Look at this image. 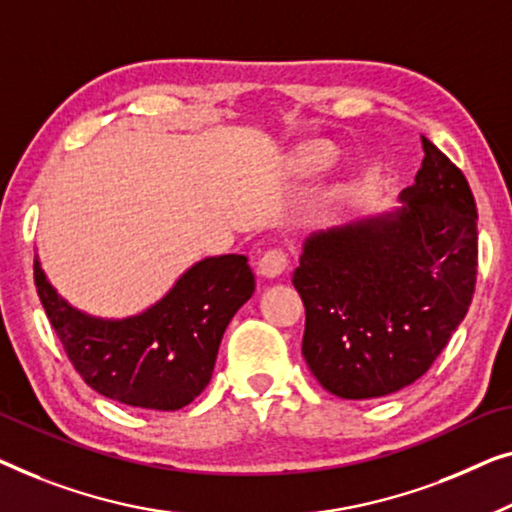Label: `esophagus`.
Instances as JSON below:
<instances>
[{"instance_id": "obj_1", "label": "esophagus", "mask_w": 512, "mask_h": 512, "mask_svg": "<svg viewBox=\"0 0 512 512\" xmlns=\"http://www.w3.org/2000/svg\"><path fill=\"white\" fill-rule=\"evenodd\" d=\"M287 269V255L280 248L266 250L257 264V273L264 278H278Z\"/></svg>"}]
</instances>
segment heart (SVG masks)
<instances>
[{"mask_svg": "<svg viewBox=\"0 0 512 512\" xmlns=\"http://www.w3.org/2000/svg\"><path fill=\"white\" fill-rule=\"evenodd\" d=\"M331 162H334V148L320 141L308 143L294 155V171L299 176H318L331 167Z\"/></svg>", "mask_w": 512, "mask_h": 512, "instance_id": "1", "label": "heart"}]
</instances>
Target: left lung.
I'll return each mask as SVG.
<instances>
[{"label": "left lung", "instance_id": "8db88e82", "mask_svg": "<svg viewBox=\"0 0 512 512\" xmlns=\"http://www.w3.org/2000/svg\"><path fill=\"white\" fill-rule=\"evenodd\" d=\"M399 206L308 234L292 283L306 306L301 352L327 392L376 399L429 371L469 311L478 211L462 171L422 136Z\"/></svg>", "mask_w": 512, "mask_h": 512}]
</instances>
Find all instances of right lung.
I'll use <instances>...</instances> for the list:
<instances>
[{
    "label": "right lung",
    "mask_w": 512,
    "mask_h": 512,
    "mask_svg": "<svg viewBox=\"0 0 512 512\" xmlns=\"http://www.w3.org/2000/svg\"><path fill=\"white\" fill-rule=\"evenodd\" d=\"M34 283L71 364L106 399L178 410L204 392L222 334L253 297L246 255L194 262L155 304L127 318H99L71 306L34 257Z\"/></svg>",
    "instance_id": "obj_1"
}]
</instances>
